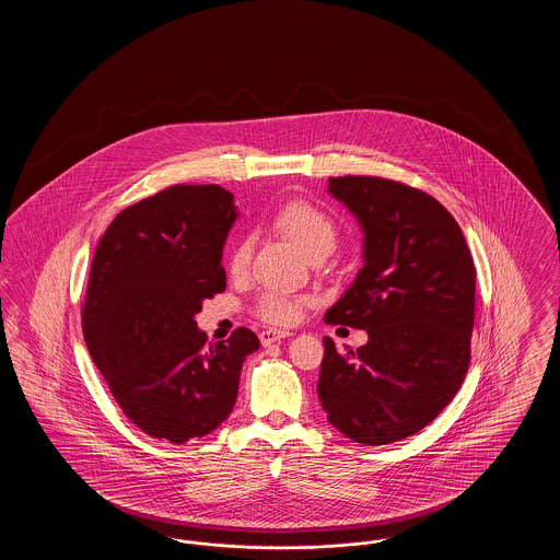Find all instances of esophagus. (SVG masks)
I'll return each mask as SVG.
<instances>
[{
    "mask_svg": "<svg viewBox=\"0 0 560 560\" xmlns=\"http://www.w3.org/2000/svg\"><path fill=\"white\" fill-rule=\"evenodd\" d=\"M288 336H290V331H281V329H265V331H260V342H262V347H270L272 342L283 340V338H288Z\"/></svg>",
    "mask_w": 560,
    "mask_h": 560,
    "instance_id": "1",
    "label": "esophagus"
}]
</instances>
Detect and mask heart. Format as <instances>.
Wrapping results in <instances>:
<instances>
[{
  "instance_id": "1",
  "label": "heart",
  "mask_w": 560,
  "mask_h": 560,
  "mask_svg": "<svg viewBox=\"0 0 560 560\" xmlns=\"http://www.w3.org/2000/svg\"><path fill=\"white\" fill-rule=\"evenodd\" d=\"M275 229L292 241L293 245L308 258L329 256L338 243V226L329 213L306 203L292 201L281 208L275 220ZM252 260V240H241L231 254V275L243 277ZM304 300L285 292H265L258 300V315L275 325H290L300 317Z\"/></svg>"
}]
</instances>
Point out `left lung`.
Segmentation results:
<instances>
[{
	"label": "left lung",
	"instance_id": "left-lung-1",
	"mask_svg": "<svg viewBox=\"0 0 560 560\" xmlns=\"http://www.w3.org/2000/svg\"><path fill=\"white\" fill-rule=\"evenodd\" d=\"M363 231V268L325 320L368 329V345L338 350L323 338L320 407L363 445H388L430 424L470 363L477 270L434 197L377 176L329 178Z\"/></svg>",
	"mask_w": 560,
	"mask_h": 560
}]
</instances>
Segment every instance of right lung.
I'll return each instance as SVG.
<instances>
[{
	"label": "right lung",
	"instance_id": "right-lung-1",
	"mask_svg": "<svg viewBox=\"0 0 560 560\" xmlns=\"http://www.w3.org/2000/svg\"><path fill=\"white\" fill-rule=\"evenodd\" d=\"M237 215L229 190L176 185L117 213L96 245L83 338L117 405L153 439L180 445L220 427L260 348L245 327L208 342L195 320L226 290L222 247Z\"/></svg>",
	"mask_w": 560,
	"mask_h": 560
}]
</instances>
